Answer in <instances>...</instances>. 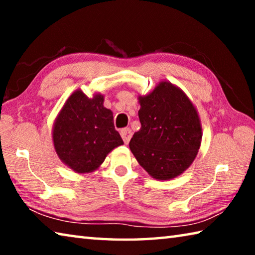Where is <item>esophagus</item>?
<instances>
[{
	"label": "esophagus",
	"mask_w": 255,
	"mask_h": 255,
	"mask_svg": "<svg viewBox=\"0 0 255 255\" xmlns=\"http://www.w3.org/2000/svg\"><path fill=\"white\" fill-rule=\"evenodd\" d=\"M120 135H122L123 139L125 141V144H128L129 140H130V138H131L132 132L130 130V128H124L123 130L120 131Z\"/></svg>",
	"instance_id": "1"
}]
</instances>
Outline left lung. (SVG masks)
I'll return each instance as SVG.
<instances>
[{"instance_id":"8db88e82","label":"left lung","mask_w":255,"mask_h":255,"mask_svg":"<svg viewBox=\"0 0 255 255\" xmlns=\"http://www.w3.org/2000/svg\"><path fill=\"white\" fill-rule=\"evenodd\" d=\"M141 127L129 143L133 156L154 179L171 180L191 165L202 128L196 107L179 86L162 81L138 97Z\"/></svg>"}]
</instances>
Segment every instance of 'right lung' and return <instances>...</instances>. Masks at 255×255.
I'll list each match as a JSON object with an SVG mask.
<instances>
[{
	"label": "right lung",
	"mask_w": 255,
	"mask_h": 255,
	"mask_svg": "<svg viewBox=\"0 0 255 255\" xmlns=\"http://www.w3.org/2000/svg\"><path fill=\"white\" fill-rule=\"evenodd\" d=\"M103 102V94L96 92L89 98L79 89L68 97L54 122L56 153L76 173L96 171L112 149L124 144L114 126V114Z\"/></svg>",
	"instance_id": "right-lung-1"
}]
</instances>
